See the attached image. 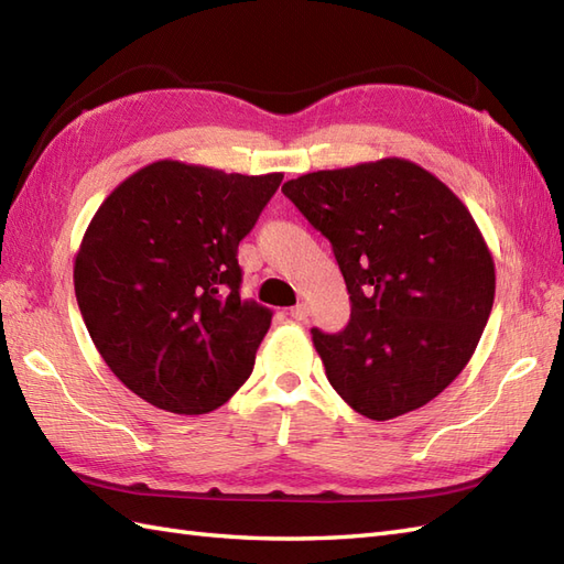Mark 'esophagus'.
<instances>
[{"instance_id": "obj_1", "label": "esophagus", "mask_w": 564, "mask_h": 564, "mask_svg": "<svg viewBox=\"0 0 564 564\" xmlns=\"http://www.w3.org/2000/svg\"><path fill=\"white\" fill-rule=\"evenodd\" d=\"M291 317L297 319V322H305L310 317V307L307 303H297L293 310H291Z\"/></svg>"}]
</instances>
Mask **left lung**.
Returning a JSON list of instances; mask_svg holds the SVG:
<instances>
[{"label": "left lung", "mask_w": 564, "mask_h": 564, "mask_svg": "<svg viewBox=\"0 0 564 564\" xmlns=\"http://www.w3.org/2000/svg\"><path fill=\"white\" fill-rule=\"evenodd\" d=\"M283 194L332 242L350 295L344 332L312 329L338 397L391 421L442 394L495 300V261L464 202L403 159L317 170Z\"/></svg>", "instance_id": "8db88e82"}]
</instances>
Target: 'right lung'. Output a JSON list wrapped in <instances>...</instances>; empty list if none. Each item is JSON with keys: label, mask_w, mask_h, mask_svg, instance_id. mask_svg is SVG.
Returning <instances> with one entry per match:
<instances>
[{"label": "right lung", "mask_w": 564, "mask_h": 564, "mask_svg": "<svg viewBox=\"0 0 564 564\" xmlns=\"http://www.w3.org/2000/svg\"><path fill=\"white\" fill-rule=\"evenodd\" d=\"M283 175L155 161L84 232L74 291L112 375L155 409L202 415L252 375L271 310L240 297L238 245Z\"/></svg>", "instance_id": "1"}]
</instances>
